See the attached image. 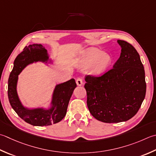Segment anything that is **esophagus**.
<instances>
[{
	"label": "esophagus",
	"instance_id": "1",
	"mask_svg": "<svg viewBox=\"0 0 156 156\" xmlns=\"http://www.w3.org/2000/svg\"><path fill=\"white\" fill-rule=\"evenodd\" d=\"M76 84H77V85H78V86H81V85L83 84V82H82V79L81 78H78L77 79H76Z\"/></svg>",
	"mask_w": 156,
	"mask_h": 156
}]
</instances>
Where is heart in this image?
<instances>
[{"label": "heart", "instance_id": "heart-1", "mask_svg": "<svg viewBox=\"0 0 156 156\" xmlns=\"http://www.w3.org/2000/svg\"><path fill=\"white\" fill-rule=\"evenodd\" d=\"M112 61V57L109 53L101 52L97 48L90 47L82 53L79 65L80 67L89 65V70L92 74H100L111 65Z\"/></svg>", "mask_w": 156, "mask_h": 156}]
</instances>
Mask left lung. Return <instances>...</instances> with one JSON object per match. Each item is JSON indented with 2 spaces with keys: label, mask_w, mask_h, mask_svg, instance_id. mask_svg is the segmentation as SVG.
I'll return each mask as SVG.
<instances>
[{
  "label": "left lung",
  "mask_w": 156,
  "mask_h": 156,
  "mask_svg": "<svg viewBox=\"0 0 156 156\" xmlns=\"http://www.w3.org/2000/svg\"><path fill=\"white\" fill-rule=\"evenodd\" d=\"M117 42L121 53L113 68L99 77L85 78L88 108L94 118L105 123L132 118L146 93L145 70L139 54L129 42Z\"/></svg>",
  "instance_id": "obj_1"
}]
</instances>
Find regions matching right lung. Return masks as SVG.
<instances>
[{"label": "right lung", "instance_id": "obj_1", "mask_svg": "<svg viewBox=\"0 0 156 156\" xmlns=\"http://www.w3.org/2000/svg\"><path fill=\"white\" fill-rule=\"evenodd\" d=\"M48 61L51 62L47 50L42 44L26 46L15 58L13 68L9 78L8 97L12 108L22 120L33 126H49L62 120L66 114L69 99L76 87L74 78L57 84L52 96L51 107L48 109H30L24 107L17 92L18 75L29 64L38 62L47 63Z\"/></svg>", "mask_w": 156, "mask_h": 156}]
</instances>
